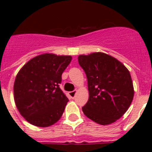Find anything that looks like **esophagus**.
<instances>
[{
  "instance_id": "34e87169",
  "label": "esophagus",
  "mask_w": 152,
  "mask_h": 152,
  "mask_svg": "<svg viewBox=\"0 0 152 152\" xmlns=\"http://www.w3.org/2000/svg\"><path fill=\"white\" fill-rule=\"evenodd\" d=\"M76 93H77V91H70V92L68 93V94H69V96H71V98H72V99H74L75 96V94H76Z\"/></svg>"
}]
</instances>
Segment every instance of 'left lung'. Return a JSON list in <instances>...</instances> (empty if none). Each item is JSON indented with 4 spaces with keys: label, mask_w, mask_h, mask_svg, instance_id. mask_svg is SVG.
<instances>
[{
    "label": "left lung",
    "mask_w": 152,
    "mask_h": 152,
    "mask_svg": "<svg viewBox=\"0 0 152 152\" xmlns=\"http://www.w3.org/2000/svg\"><path fill=\"white\" fill-rule=\"evenodd\" d=\"M88 78L89 99L82 107L84 115L100 125L116 122L127 111L134 96L129 70L111 56L95 52L78 56Z\"/></svg>",
    "instance_id": "left-lung-1"
}]
</instances>
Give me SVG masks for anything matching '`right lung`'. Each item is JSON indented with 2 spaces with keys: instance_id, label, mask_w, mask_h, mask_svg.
<instances>
[{
  "instance_id": "1",
  "label": "right lung",
  "mask_w": 152,
  "mask_h": 152,
  "mask_svg": "<svg viewBox=\"0 0 152 152\" xmlns=\"http://www.w3.org/2000/svg\"><path fill=\"white\" fill-rule=\"evenodd\" d=\"M72 56L40 55L29 60L14 81V101L26 121L39 127L55 124L62 116L68 99L59 88L61 75Z\"/></svg>"
}]
</instances>
